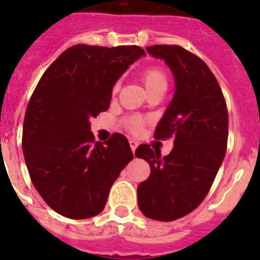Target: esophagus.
Here are the masks:
<instances>
[{
    "label": "esophagus",
    "mask_w": 260,
    "mask_h": 260,
    "mask_svg": "<svg viewBox=\"0 0 260 260\" xmlns=\"http://www.w3.org/2000/svg\"><path fill=\"white\" fill-rule=\"evenodd\" d=\"M129 146H131V150H132V152L135 154V151H136V148H138V142L136 140H132L131 139L129 140Z\"/></svg>",
    "instance_id": "esophagus-1"
}]
</instances>
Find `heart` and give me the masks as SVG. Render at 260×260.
<instances>
[{"instance_id":"obj_1","label":"heart","mask_w":260,"mask_h":260,"mask_svg":"<svg viewBox=\"0 0 260 260\" xmlns=\"http://www.w3.org/2000/svg\"><path fill=\"white\" fill-rule=\"evenodd\" d=\"M143 82L146 85L147 90L152 89V87L155 86H159V85H166V74H165L160 69H158V67H150V69H147V70L143 71ZM117 89L118 83H116L114 90ZM140 125H142V124H140L139 120H134V121H132V129L134 131L140 129Z\"/></svg>"}]
</instances>
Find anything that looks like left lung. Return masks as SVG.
<instances>
[{"instance_id": "left-lung-1", "label": "left lung", "mask_w": 260, "mask_h": 260, "mask_svg": "<svg viewBox=\"0 0 260 260\" xmlns=\"http://www.w3.org/2000/svg\"><path fill=\"white\" fill-rule=\"evenodd\" d=\"M173 73L175 91L155 129L156 139H173L167 156L142 144L135 155L151 167L138 186L142 213L174 221L193 212L206 197L221 166L228 140V112L221 89L205 62L179 46L147 47Z\"/></svg>"}]
</instances>
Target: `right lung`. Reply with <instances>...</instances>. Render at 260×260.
<instances>
[{
    "label": "right lung",
    "mask_w": 260,
    "mask_h": 260,
    "mask_svg": "<svg viewBox=\"0 0 260 260\" xmlns=\"http://www.w3.org/2000/svg\"><path fill=\"white\" fill-rule=\"evenodd\" d=\"M142 56L138 46L77 44L39 81L26 106L22 152L32 183L56 213L74 220L101 213L134 159L124 135L94 142L90 118L109 109L113 86Z\"/></svg>",
    "instance_id": "add662e5"
}]
</instances>
